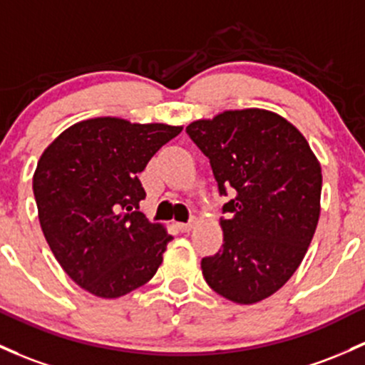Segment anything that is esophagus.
Masks as SVG:
<instances>
[{
  "mask_svg": "<svg viewBox=\"0 0 365 365\" xmlns=\"http://www.w3.org/2000/svg\"><path fill=\"white\" fill-rule=\"evenodd\" d=\"M194 227H195L194 220H192V222H189V223H178L180 232H185V234H187V232H190Z\"/></svg>",
  "mask_w": 365,
  "mask_h": 365,
  "instance_id": "34e87169",
  "label": "esophagus"
}]
</instances>
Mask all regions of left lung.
Instances as JSON below:
<instances>
[{"label": "left lung", "instance_id": "obj_1", "mask_svg": "<svg viewBox=\"0 0 365 365\" xmlns=\"http://www.w3.org/2000/svg\"><path fill=\"white\" fill-rule=\"evenodd\" d=\"M187 133L210 159L220 194L223 247L202 258L207 286L239 305L262 302L305 258L320 216L322 171L293 123L267 109L223 110Z\"/></svg>", "mask_w": 365, "mask_h": 365}]
</instances>
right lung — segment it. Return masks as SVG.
Instances as JSON below:
<instances>
[{
    "label": "right lung",
    "mask_w": 365,
    "mask_h": 365,
    "mask_svg": "<svg viewBox=\"0 0 365 365\" xmlns=\"http://www.w3.org/2000/svg\"><path fill=\"white\" fill-rule=\"evenodd\" d=\"M183 126L91 118L63 130L39 158L33 190L60 267L98 298H121L154 277L171 235L137 211L138 175Z\"/></svg>",
    "instance_id": "1"
}]
</instances>
